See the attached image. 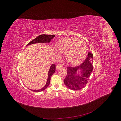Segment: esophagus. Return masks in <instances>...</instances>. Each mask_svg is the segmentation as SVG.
<instances>
[{
    "instance_id": "obj_1",
    "label": "esophagus",
    "mask_w": 121,
    "mask_h": 121,
    "mask_svg": "<svg viewBox=\"0 0 121 121\" xmlns=\"http://www.w3.org/2000/svg\"><path fill=\"white\" fill-rule=\"evenodd\" d=\"M63 68V65H62L61 64H58L56 65V69H61V68Z\"/></svg>"
}]
</instances>
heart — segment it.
I'll list each match as a JSON object with an SVG mask.
<instances>
[{"instance_id": "heart-1", "label": "heart", "mask_w": 121, "mask_h": 121, "mask_svg": "<svg viewBox=\"0 0 121 121\" xmlns=\"http://www.w3.org/2000/svg\"><path fill=\"white\" fill-rule=\"evenodd\" d=\"M56 52L65 53V59L69 64L75 65L81 61L87 52L86 42L82 39L73 37L61 39L56 45ZM57 52H55L57 53Z\"/></svg>"}]
</instances>
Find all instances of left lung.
Masks as SVG:
<instances>
[{
    "label": "left lung",
    "mask_w": 121,
    "mask_h": 121,
    "mask_svg": "<svg viewBox=\"0 0 121 121\" xmlns=\"http://www.w3.org/2000/svg\"><path fill=\"white\" fill-rule=\"evenodd\" d=\"M93 54L88 52L82 64L74 67H67V75L64 80L69 89L79 90L86 86L93 70Z\"/></svg>",
    "instance_id": "obj_1"
}]
</instances>
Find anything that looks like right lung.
Segmentation results:
<instances>
[{"mask_svg": "<svg viewBox=\"0 0 121 121\" xmlns=\"http://www.w3.org/2000/svg\"><path fill=\"white\" fill-rule=\"evenodd\" d=\"M55 37V35H45V34H42L38 36V37L35 38L31 41V42H29L26 46L30 45L31 44H33L36 43H49L51 40L53 39ZM56 72V65L54 64H52L51 65L50 67V69L48 71V78H47V80L46 83L45 84V86H44L41 89H40L38 90H33L30 89L31 90L34 91V92H41L43 90H44L47 87H48L50 84V79L52 77V75L54 74V72Z\"/></svg>", "mask_w": 121, "mask_h": 121, "instance_id": "add662e5", "label": "right lung"}]
</instances>
